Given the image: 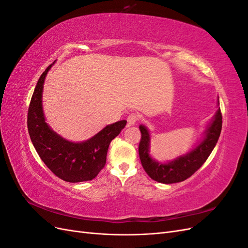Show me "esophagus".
Instances as JSON below:
<instances>
[{
    "label": "esophagus",
    "mask_w": 248,
    "mask_h": 248,
    "mask_svg": "<svg viewBox=\"0 0 248 248\" xmlns=\"http://www.w3.org/2000/svg\"><path fill=\"white\" fill-rule=\"evenodd\" d=\"M138 120H139V116L133 112V114H130L128 116V118H127V122H128L129 126H132V125H136L137 124Z\"/></svg>",
    "instance_id": "esophagus-1"
}]
</instances>
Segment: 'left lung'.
I'll return each mask as SVG.
<instances>
[{"mask_svg": "<svg viewBox=\"0 0 248 248\" xmlns=\"http://www.w3.org/2000/svg\"><path fill=\"white\" fill-rule=\"evenodd\" d=\"M219 107V98H217V108ZM222 126L220 108H217L211 122L207 126L202 140L190 151L178 156L177 158L160 162L153 158L150 153L151 134L145 125H140L141 139L139 146V154L141 166L149 177L163 184L182 182L194 174L213 151L219 139Z\"/></svg>", "mask_w": 248, "mask_h": 248, "instance_id": "1", "label": "left lung"}]
</instances>
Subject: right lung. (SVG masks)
<instances>
[{
    "label": "right lung",
    "mask_w": 248,
    "mask_h": 248,
    "mask_svg": "<svg viewBox=\"0 0 248 248\" xmlns=\"http://www.w3.org/2000/svg\"><path fill=\"white\" fill-rule=\"evenodd\" d=\"M54 64L41 74L30 102V138L41 160L57 177L71 183L90 181L104 168L110 141L121 132L127 121L122 120L107 125L94 137L78 142L66 140L52 130L44 116L42 92L46 74Z\"/></svg>",
    "instance_id": "1"
}]
</instances>
